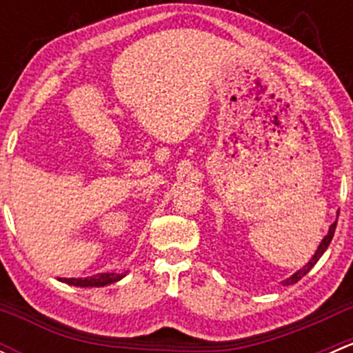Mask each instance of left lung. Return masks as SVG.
Listing matches in <instances>:
<instances>
[{"mask_svg": "<svg viewBox=\"0 0 353 353\" xmlns=\"http://www.w3.org/2000/svg\"><path fill=\"white\" fill-rule=\"evenodd\" d=\"M334 229H336V222H333L330 225V229H328V234H326L325 237H323V241L321 243H319V245H318V249H316V252L314 254H312V258L309 259V263H305L304 266H302L301 270H297V272L294 273V275L292 276H288L287 280H283V285H292V283H297L299 280L302 279V276L304 275H307L309 272H311V268L312 266L316 265V263L319 261V258H321L323 254H325V251L326 249H328V245H330V243H331V239H333V234H334Z\"/></svg>", "mask_w": 353, "mask_h": 353, "instance_id": "1", "label": "left lung"}]
</instances>
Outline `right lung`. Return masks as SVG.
<instances>
[{
	"instance_id": "right-lung-1",
	"label": "right lung",
	"mask_w": 353,
	"mask_h": 353,
	"mask_svg": "<svg viewBox=\"0 0 353 353\" xmlns=\"http://www.w3.org/2000/svg\"><path fill=\"white\" fill-rule=\"evenodd\" d=\"M124 273H97L94 276H87V279H59L61 282L68 283L73 287H105L110 283L119 282L124 279Z\"/></svg>"
}]
</instances>
